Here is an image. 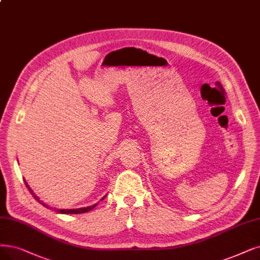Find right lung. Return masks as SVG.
<instances>
[{
  "label": "right lung",
  "mask_w": 260,
  "mask_h": 260,
  "mask_svg": "<svg viewBox=\"0 0 260 260\" xmlns=\"http://www.w3.org/2000/svg\"><path fill=\"white\" fill-rule=\"evenodd\" d=\"M25 185H26V188L28 189V191L30 192V194H32L33 196H34V199L36 200V201H38V202H40L39 200H38V197L33 193V191L29 189V186L27 185V183L25 182ZM103 200V199H102ZM43 204V203H41ZM44 206H46L45 204H44ZM97 206V204L96 205H92V206H89V207H86V208H79V209H61V210H56L58 213H64V214H66V213H68V214H78V213H84V212H88V211H90V210H92L95 208V207Z\"/></svg>",
  "instance_id": "obj_1"
}]
</instances>
